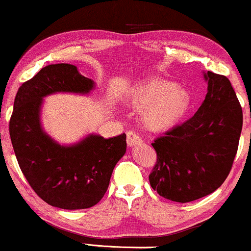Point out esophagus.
Listing matches in <instances>:
<instances>
[{"label": "esophagus", "instance_id": "esophagus-1", "mask_svg": "<svg viewBox=\"0 0 251 251\" xmlns=\"http://www.w3.org/2000/svg\"><path fill=\"white\" fill-rule=\"evenodd\" d=\"M142 138L137 135L135 131H128L126 132V144H128V146H135V145H138V144H142Z\"/></svg>", "mask_w": 251, "mask_h": 251}]
</instances>
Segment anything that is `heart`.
Here are the masks:
<instances>
[{
	"instance_id": "1",
	"label": "heart",
	"mask_w": 251,
	"mask_h": 251,
	"mask_svg": "<svg viewBox=\"0 0 251 251\" xmlns=\"http://www.w3.org/2000/svg\"><path fill=\"white\" fill-rule=\"evenodd\" d=\"M130 107L143 109L142 123L151 131L176 126L190 109L191 92L173 81L152 78L133 88L126 98Z\"/></svg>"
}]
</instances>
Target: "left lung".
<instances>
[{
  "mask_svg": "<svg viewBox=\"0 0 251 251\" xmlns=\"http://www.w3.org/2000/svg\"><path fill=\"white\" fill-rule=\"evenodd\" d=\"M208 92L198 112L154 140V191L186 203L212 193L227 178L242 130V108L224 75L204 73Z\"/></svg>",
  "mask_w": 251,
  "mask_h": 251,
  "instance_id": "8db88e82",
  "label": "left lung"
}]
</instances>
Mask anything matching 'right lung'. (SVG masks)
Wrapping results in <instances>:
<instances>
[{
	"instance_id": "obj_1",
	"label": "right lung",
	"mask_w": 251,
	"mask_h": 251,
	"mask_svg": "<svg viewBox=\"0 0 251 251\" xmlns=\"http://www.w3.org/2000/svg\"><path fill=\"white\" fill-rule=\"evenodd\" d=\"M94 88L95 82L76 66L54 64L23 83L16 95L9 131L17 161L34 192L53 207L76 210L97 204L126 153V133L108 139L91 133L65 146L43 131L44 97L57 92L85 95Z\"/></svg>"
}]
</instances>
